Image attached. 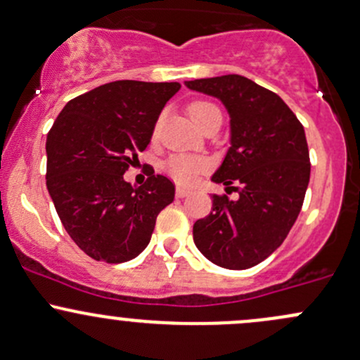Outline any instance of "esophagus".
<instances>
[{
  "instance_id": "34e87169",
  "label": "esophagus",
  "mask_w": 360,
  "mask_h": 360,
  "mask_svg": "<svg viewBox=\"0 0 360 360\" xmlns=\"http://www.w3.org/2000/svg\"><path fill=\"white\" fill-rule=\"evenodd\" d=\"M192 191H188V188L185 187H176V197H187L191 195Z\"/></svg>"
}]
</instances>
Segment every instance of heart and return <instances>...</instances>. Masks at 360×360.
Listing matches in <instances>:
<instances>
[{
    "instance_id": "b5f03b06",
    "label": "heart",
    "mask_w": 360,
    "mask_h": 360,
    "mask_svg": "<svg viewBox=\"0 0 360 360\" xmlns=\"http://www.w3.org/2000/svg\"><path fill=\"white\" fill-rule=\"evenodd\" d=\"M188 115L194 120L197 127L212 117H221V111L216 104L207 101H194L188 106ZM210 168V161L206 158L188 156V154H175L166 161V172L179 184H192L197 175Z\"/></svg>"
}]
</instances>
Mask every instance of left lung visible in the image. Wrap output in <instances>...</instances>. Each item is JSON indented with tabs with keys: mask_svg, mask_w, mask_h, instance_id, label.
I'll return each instance as SVG.
<instances>
[{
	"mask_svg": "<svg viewBox=\"0 0 360 360\" xmlns=\"http://www.w3.org/2000/svg\"><path fill=\"white\" fill-rule=\"evenodd\" d=\"M185 86L225 104L230 148L211 180L238 184L231 187L237 200L212 195L211 212L194 223V242L221 268H252L283 243L302 207L311 176L304 127L280 96L247 77L197 79Z\"/></svg>",
	"mask_w": 360,
	"mask_h": 360,
	"instance_id": "1",
	"label": "left lung"
}]
</instances>
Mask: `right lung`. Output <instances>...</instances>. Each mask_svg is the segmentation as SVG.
I'll return each mask as SVG.
<instances>
[{
	"mask_svg": "<svg viewBox=\"0 0 360 360\" xmlns=\"http://www.w3.org/2000/svg\"><path fill=\"white\" fill-rule=\"evenodd\" d=\"M179 82L117 80L65 104L46 141V185L72 240L96 261L118 264L148 247L175 185L154 175L123 179L153 137Z\"/></svg>",
	"mask_w": 360,
	"mask_h": 360,
	"instance_id": "1",
	"label": "right lung"
}]
</instances>
